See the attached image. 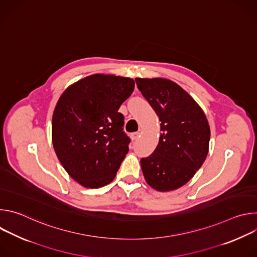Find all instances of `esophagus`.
<instances>
[{
    "instance_id": "34e87169",
    "label": "esophagus",
    "mask_w": 257,
    "mask_h": 257,
    "mask_svg": "<svg viewBox=\"0 0 257 257\" xmlns=\"http://www.w3.org/2000/svg\"><path fill=\"white\" fill-rule=\"evenodd\" d=\"M139 132H134V133H132L131 134V139L133 140V141H135V140H137L138 139V137H139Z\"/></svg>"
}]
</instances>
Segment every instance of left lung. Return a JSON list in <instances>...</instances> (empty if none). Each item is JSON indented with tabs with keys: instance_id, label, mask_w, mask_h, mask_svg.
I'll list each match as a JSON object with an SVG mask.
<instances>
[{
	"instance_id": "8db88e82",
	"label": "left lung",
	"mask_w": 257,
	"mask_h": 257,
	"mask_svg": "<svg viewBox=\"0 0 257 257\" xmlns=\"http://www.w3.org/2000/svg\"><path fill=\"white\" fill-rule=\"evenodd\" d=\"M135 81L162 122L157 149L140 161L145 181L158 191L178 189L206 159L210 138L207 119L197 102L177 83L164 78Z\"/></svg>"
}]
</instances>
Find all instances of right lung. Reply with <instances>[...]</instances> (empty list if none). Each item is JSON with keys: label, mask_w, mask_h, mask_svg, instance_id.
<instances>
[{"label": "right lung", "mask_w": 257, "mask_h": 257, "mask_svg": "<svg viewBox=\"0 0 257 257\" xmlns=\"http://www.w3.org/2000/svg\"><path fill=\"white\" fill-rule=\"evenodd\" d=\"M134 85L128 77L94 74L60 96L52 121L54 150L70 177L82 186L102 187L116 177L130 143L118 111Z\"/></svg>", "instance_id": "obj_1"}]
</instances>
